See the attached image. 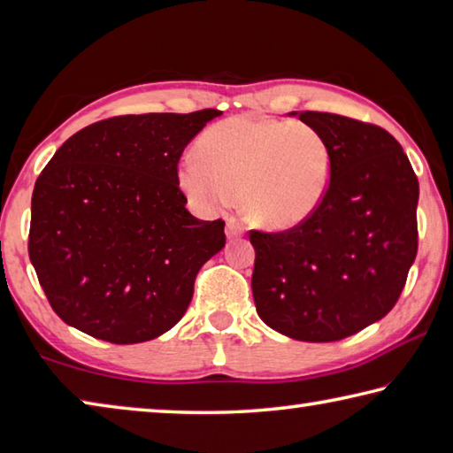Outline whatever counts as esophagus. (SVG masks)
Here are the masks:
<instances>
[{"label":"esophagus","instance_id":"obj_1","mask_svg":"<svg viewBox=\"0 0 453 453\" xmlns=\"http://www.w3.org/2000/svg\"><path fill=\"white\" fill-rule=\"evenodd\" d=\"M244 233V226L241 225V222H236L234 219H228L226 220V236L228 239H239V236H242Z\"/></svg>","mask_w":453,"mask_h":453}]
</instances>
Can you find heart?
I'll list each match as a JSON object with an SVG mask.
<instances>
[{
	"label": "heart",
	"instance_id": "obj_1",
	"mask_svg": "<svg viewBox=\"0 0 453 453\" xmlns=\"http://www.w3.org/2000/svg\"><path fill=\"white\" fill-rule=\"evenodd\" d=\"M334 161L324 134L303 121L236 115L209 127L179 182L198 209L241 198L252 225L284 231L311 219L326 198Z\"/></svg>",
	"mask_w": 453,
	"mask_h": 453
}]
</instances>
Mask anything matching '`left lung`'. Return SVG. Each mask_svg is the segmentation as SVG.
I'll use <instances>...</instances> for the list:
<instances>
[{
    "label": "left lung",
    "instance_id": "8db88e82",
    "mask_svg": "<svg viewBox=\"0 0 453 453\" xmlns=\"http://www.w3.org/2000/svg\"><path fill=\"white\" fill-rule=\"evenodd\" d=\"M334 161L326 198L284 233H250L252 296L266 326L303 342H334L392 311L418 252L419 187L382 127L303 111Z\"/></svg>",
    "mask_w": 453,
    "mask_h": 453
}]
</instances>
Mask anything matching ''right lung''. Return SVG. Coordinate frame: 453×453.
Returning <instances> with one entry per match:
<instances>
[{
	"mask_svg": "<svg viewBox=\"0 0 453 453\" xmlns=\"http://www.w3.org/2000/svg\"><path fill=\"white\" fill-rule=\"evenodd\" d=\"M214 117H111L55 150L31 196L29 258L63 322L137 344L182 319L196 273L225 247V220L195 219L177 174L182 150Z\"/></svg>",
	"mask_w": 453,
	"mask_h": 453,
	"instance_id": "add662e5",
	"label": "right lung"
}]
</instances>
